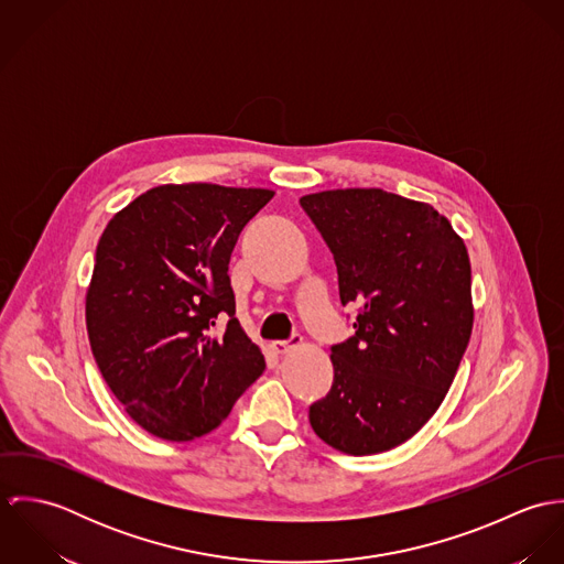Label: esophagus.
Masks as SVG:
<instances>
[{
	"label": "esophagus",
	"instance_id": "34e87169",
	"mask_svg": "<svg viewBox=\"0 0 564 564\" xmlns=\"http://www.w3.org/2000/svg\"><path fill=\"white\" fill-rule=\"evenodd\" d=\"M300 343H302V336H300V334H293L289 340H273V343H271V349H273L275 354H286L289 349L297 347Z\"/></svg>",
	"mask_w": 564,
	"mask_h": 564
}]
</instances>
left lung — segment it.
Instances as JSON below:
<instances>
[{"mask_svg":"<svg viewBox=\"0 0 564 564\" xmlns=\"http://www.w3.org/2000/svg\"><path fill=\"white\" fill-rule=\"evenodd\" d=\"M329 247L354 336L332 345L334 382L308 419L329 447L369 456L414 436L445 400L471 338V262L430 204L382 188L304 195Z\"/></svg>","mask_w":564,"mask_h":564,"instance_id":"8db88e82","label":"left lung"}]
</instances>
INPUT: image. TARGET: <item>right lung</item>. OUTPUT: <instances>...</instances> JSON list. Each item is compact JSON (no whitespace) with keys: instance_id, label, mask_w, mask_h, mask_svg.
<instances>
[{"instance_id":"1","label":"right lung","mask_w":564,"mask_h":564,"mask_svg":"<svg viewBox=\"0 0 564 564\" xmlns=\"http://www.w3.org/2000/svg\"><path fill=\"white\" fill-rule=\"evenodd\" d=\"M267 188L164 184L106 226L86 293L95 362L126 412L164 441H193L264 371L235 317L228 264ZM228 316L227 329H216Z\"/></svg>"}]
</instances>
